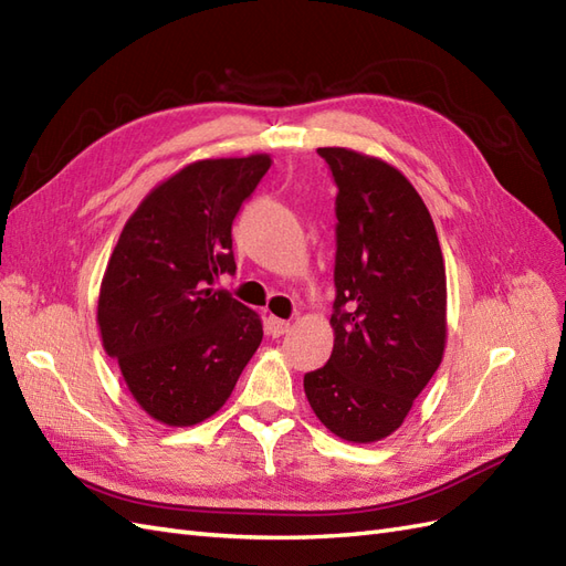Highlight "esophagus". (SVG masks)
<instances>
[{
	"label": "esophagus",
	"instance_id": "obj_1",
	"mask_svg": "<svg viewBox=\"0 0 566 566\" xmlns=\"http://www.w3.org/2000/svg\"><path fill=\"white\" fill-rule=\"evenodd\" d=\"M284 332H289V323L282 321V317H268V335L272 337H282Z\"/></svg>",
	"mask_w": 566,
	"mask_h": 566
}]
</instances>
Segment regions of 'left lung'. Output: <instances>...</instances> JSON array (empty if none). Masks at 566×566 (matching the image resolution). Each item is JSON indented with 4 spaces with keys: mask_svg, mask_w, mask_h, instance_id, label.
<instances>
[{
    "mask_svg": "<svg viewBox=\"0 0 566 566\" xmlns=\"http://www.w3.org/2000/svg\"><path fill=\"white\" fill-rule=\"evenodd\" d=\"M337 193L335 346L303 389L346 442H378L409 416L442 364L447 277L423 198L380 157L317 148Z\"/></svg>",
    "mask_w": 566,
    "mask_h": 566,
    "instance_id": "8db88e82",
    "label": "left lung"
}]
</instances>
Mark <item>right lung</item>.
<instances>
[{
	"instance_id": "obj_1",
	"label": "right lung",
	"mask_w": 566,
	"mask_h": 566,
	"mask_svg": "<svg viewBox=\"0 0 566 566\" xmlns=\"http://www.w3.org/2000/svg\"><path fill=\"white\" fill-rule=\"evenodd\" d=\"M270 165L265 153L186 165L143 198L109 255L99 337L159 423L186 428L220 411L263 342L260 315L212 284L237 270L231 222Z\"/></svg>"
}]
</instances>
